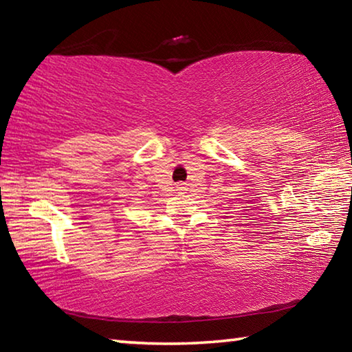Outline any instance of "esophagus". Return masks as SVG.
<instances>
[{"instance_id":"esophagus-1","label":"esophagus","mask_w":352,"mask_h":352,"mask_svg":"<svg viewBox=\"0 0 352 352\" xmlns=\"http://www.w3.org/2000/svg\"><path fill=\"white\" fill-rule=\"evenodd\" d=\"M177 190H186V186H184V184H178Z\"/></svg>"}]
</instances>
